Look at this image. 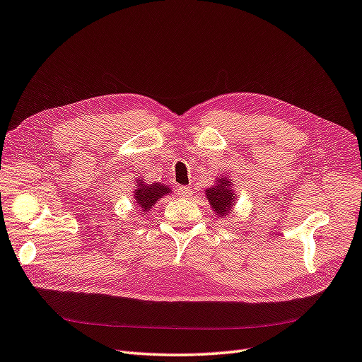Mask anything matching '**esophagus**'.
<instances>
[{
  "instance_id": "1",
  "label": "esophagus",
  "mask_w": 362,
  "mask_h": 362,
  "mask_svg": "<svg viewBox=\"0 0 362 362\" xmlns=\"http://www.w3.org/2000/svg\"><path fill=\"white\" fill-rule=\"evenodd\" d=\"M178 194L181 198H190L192 197V187H185V185H180L178 187Z\"/></svg>"
}]
</instances>
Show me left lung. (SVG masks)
<instances>
[{
	"label": "left lung",
	"mask_w": 362,
	"mask_h": 362,
	"mask_svg": "<svg viewBox=\"0 0 362 362\" xmlns=\"http://www.w3.org/2000/svg\"><path fill=\"white\" fill-rule=\"evenodd\" d=\"M231 181L226 177L218 178L216 184L210 189H205V194L211 205V210L218 214L219 218L227 216L231 213L234 207V201H236V194L231 189Z\"/></svg>",
	"instance_id": "left-lung-1"
}]
</instances>
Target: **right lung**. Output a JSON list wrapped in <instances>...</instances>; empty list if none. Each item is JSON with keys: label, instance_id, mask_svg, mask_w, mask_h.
Segmentation results:
<instances>
[{"label": "right lung", "instance_id": "right-lung-1", "mask_svg": "<svg viewBox=\"0 0 362 362\" xmlns=\"http://www.w3.org/2000/svg\"><path fill=\"white\" fill-rule=\"evenodd\" d=\"M168 193H170L169 185H164L161 182L146 184L143 180H139L134 190V199L136 202V207H140L141 214H144L153 207L155 202Z\"/></svg>", "mask_w": 362, "mask_h": 362}]
</instances>
